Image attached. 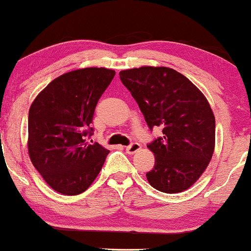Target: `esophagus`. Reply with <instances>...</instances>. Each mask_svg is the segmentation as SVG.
I'll use <instances>...</instances> for the list:
<instances>
[{
    "mask_svg": "<svg viewBox=\"0 0 251 251\" xmlns=\"http://www.w3.org/2000/svg\"><path fill=\"white\" fill-rule=\"evenodd\" d=\"M141 144L137 143V142H134V143H131L130 145H128V147H126V151L128 152L129 154H134L137 152V151L141 150Z\"/></svg>",
    "mask_w": 251,
    "mask_h": 251,
    "instance_id": "1",
    "label": "esophagus"
}]
</instances>
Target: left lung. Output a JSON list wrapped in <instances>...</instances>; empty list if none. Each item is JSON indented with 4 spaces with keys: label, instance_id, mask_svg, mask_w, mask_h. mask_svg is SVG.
<instances>
[{
    "label": "left lung",
    "instance_id": "8db88e82",
    "mask_svg": "<svg viewBox=\"0 0 251 251\" xmlns=\"http://www.w3.org/2000/svg\"><path fill=\"white\" fill-rule=\"evenodd\" d=\"M150 129L163 136L148 148L154 166L149 184L164 193H179L196 182L211 162L215 117L205 95L186 76L169 67L143 66L120 72Z\"/></svg>",
    "mask_w": 251,
    "mask_h": 251
}]
</instances>
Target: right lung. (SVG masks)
<instances>
[{"label":"right lung","mask_w":251,"mask_h":251,"mask_svg":"<svg viewBox=\"0 0 251 251\" xmlns=\"http://www.w3.org/2000/svg\"><path fill=\"white\" fill-rule=\"evenodd\" d=\"M115 75L87 67L58 76L33 100L27 123V151L33 166L58 193L76 196L93 184L109 151L91 144L95 107Z\"/></svg>","instance_id":"right-lung-1"}]
</instances>
